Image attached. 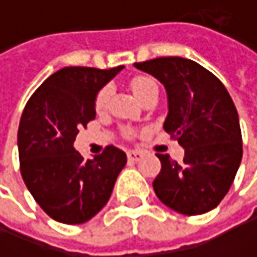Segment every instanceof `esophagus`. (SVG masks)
Listing matches in <instances>:
<instances>
[{
	"mask_svg": "<svg viewBox=\"0 0 257 257\" xmlns=\"http://www.w3.org/2000/svg\"><path fill=\"white\" fill-rule=\"evenodd\" d=\"M141 158H143L141 152H137V150H129L128 152V159L131 162H138Z\"/></svg>",
	"mask_w": 257,
	"mask_h": 257,
	"instance_id": "esophagus-1",
	"label": "esophagus"
}]
</instances>
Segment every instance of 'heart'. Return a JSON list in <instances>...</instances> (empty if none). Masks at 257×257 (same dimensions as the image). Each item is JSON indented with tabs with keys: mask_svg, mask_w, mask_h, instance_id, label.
Instances as JSON below:
<instances>
[{
	"mask_svg": "<svg viewBox=\"0 0 257 257\" xmlns=\"http://www.w3.org/2000/svg\"><path fill=\"white\" fill-rule=\"evenodd\" d=\"M129 87L140 101H144L147 96L158 92V84L155 83V80H152L147 76H135L134 78H131ZM110 95H111L110 86H104L102 89H99V92L96 93V98H95V108L98 111H102L107 107Z\"/></svg>",
	"mask_w": 257,
	"mask_h": 257,
	"instance_id": "b5f03b06",
	"label": "heart"
}]
</instances>
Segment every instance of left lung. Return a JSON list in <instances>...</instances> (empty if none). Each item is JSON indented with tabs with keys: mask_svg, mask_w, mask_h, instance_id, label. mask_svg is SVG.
Here are the masks:
<instances>
[{
	"mask_svg": "<svg viewBox=\"0 0 257 257\" xmlns=\"http://www.w3.org/2000/svg\"><path fill=\"white\" fill-rule=\"evenodd\" d=\"M168 93L164 129L184 149L183 161L159 155L156 196L186 216L216 208L229 192L242 158L238 113L223 83L195 61L179 56L137 62Z\"/></svg>",
	"mask_w": 257,
	"mask_h": 257,
	"instance_id": "1",
	"label": "left lung"
}]
</instances>
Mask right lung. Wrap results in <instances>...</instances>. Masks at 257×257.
Listing matches in <instances>:
<instances>
[{"mask_svg":"<svg viewBox=\"0 0 257 257\" xmlns=\"http://www.w3.org/2000/svg\"><path fill=\"white\" fill-rule=\"evenodd\" d=\"M123 67H65L28 99L18 131L21 174L28 190L56 222L90 220L108 202L126 153L107 146L93 159L74 150L78 129L95 119V98Z\"/></svg>","mask_w":257,"mask_h":257,"instance_id":"1","label":"right lung"}]
</instances>
